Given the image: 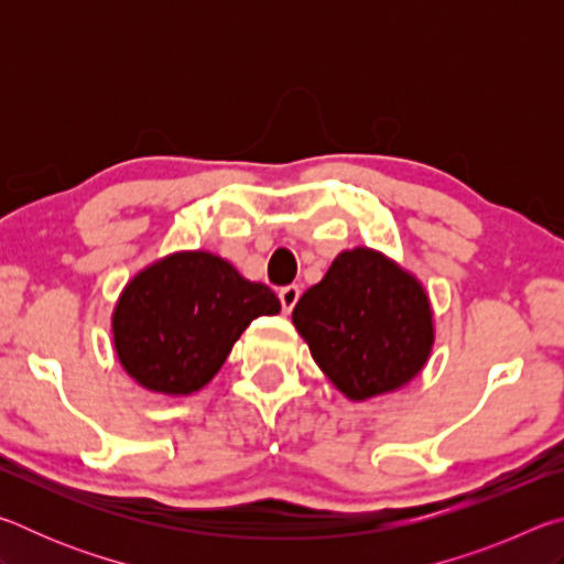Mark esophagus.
Returning a JSON list of instances; mask_svg holds the SVG:
<instances>
[{
  "mask_svg": "<svg viewBox=\"0 0 564 564\" xmlns=\"http://www.w3.org/2000/svg\"><path fill=\"white\" fill-rule=\"evenodd\" d=\"M279 299H281V305H283V313H291L293 305L299 303V299H301V289H299V285H285V289L279 291Z\"/></svg>",
  "mask_w": 564,
  "mask_h": 564,
  "instance_id": "esophagus-1",
  "label": "esophagus"
}]
</instances>
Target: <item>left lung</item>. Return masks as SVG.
<instances>
[{
	"mask_svg": "<svg viewBox=\"0 0 564 564\" xmlns=\"http://www.w3.org/2000/svg\"><path fill=\"white\" fill-rule=\"evenodd\" d=\"M291 318L316 366L352 403L405 388L435 346L425 285L368 246L340 251Z\"/></svg>",
	"mask_w": 564,
	"mask_h": 564,
	"instance_id": "8db88e82",
	"label": "left lung"
}]
</instances>
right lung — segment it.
<instances>
[{"mask_svg":"<svg viewBox=\"0 0 564 564\" xmlns=\"http://www.w3.org/2000/svg\"><path fill=\"white\" fill-rule=\"evenodd\" d=\"M281 313L265 283L212 251H174L123 285L111 340L123 373L144 390L191 395L214 380L253 318Z\"/></svg>","mask_w":564,"mask_h":564,"instance_id":"right-lung-1","label":"right lung"}]
</instances>
